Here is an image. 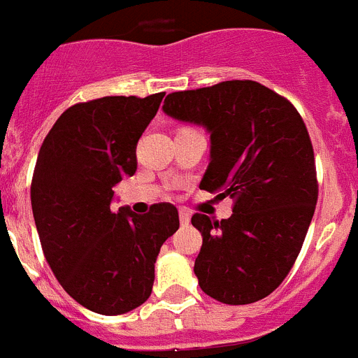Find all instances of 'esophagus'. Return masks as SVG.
I'll return each mask as SVG.
<instances>
[{
	"instance_id": "esophagus-1",
	"label": "esophagus",
	"mask_w": 358,
	"mask_h": 358,
	"mask_svg": "<svg viewBox=\"0 0 358 358\" xmlns=\"http://www.w3.org/2000/svg\"><path fill=\"white\" fill-rule=\"evenodd\" d=\"M190 213L186 212V210H179V221H181V224L185 226V224H188V222H190Z\"/></svg>"
}]
</instances>
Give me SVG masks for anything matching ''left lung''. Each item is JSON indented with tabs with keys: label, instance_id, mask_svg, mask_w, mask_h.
Returning a JSON list of instances; mask_svg holds the SVG:
<instances>
[{
	"label": "left lung",
	"instance_id": "obj_1",
	"mask_svg": "<svg viewBox=\"0 0 358 358\" xmlns=\"http://www.w3.org/2000/svg\"><path fill=\"white\" fill-rule=\"evenodd\" d=\"M163 110L206 127L212 148L201 190L234 199L230 219L192 217L203 235L194 266L201 289L224 304L268 297L297 261L319 197L301 114L250 79L172 92Z\"/></svg>",
	"mask_w": 358,
	"mask_h": 358
}]
</instances>
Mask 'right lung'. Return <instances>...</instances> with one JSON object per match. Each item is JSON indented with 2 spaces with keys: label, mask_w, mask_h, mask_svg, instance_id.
<instances>
[{
  "label": "right lung",
  "mask_w": 358,
  "mask_h": 358,
  "mask_svg": "<svg viewBox=\"0 0 358 358\" xmlns=\"http://www.w3.org/2000/svg\"><path fill=\"white\" fill-rule=\"evenodd\" d=\"M163 97L76 103L50 128L34 168L30 201L48 266L70 297L101 315L150 297L159 250L179 228L170 203L145 215L110 206L114 186L136 173V145Z\"/></svg>",
  "instance_id": "add662e5"
}]
</instances>
